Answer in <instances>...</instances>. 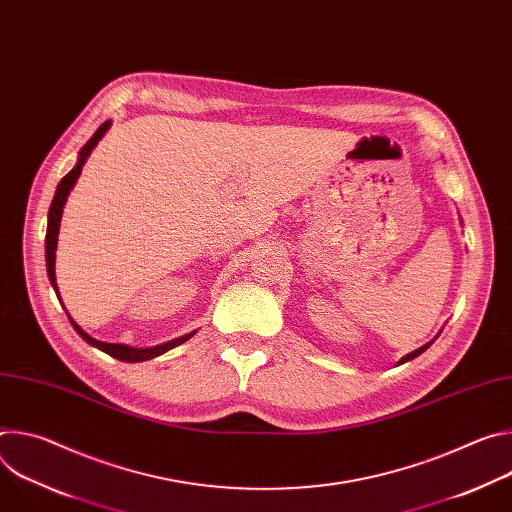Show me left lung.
<instances>
[{
    "instance_id": "8db88e82",
    "label": "left lung",
    "mask_w": 512,
    "mask_h": 512,
    "mask_svg": "<svg viewBox=\"0 0 512 512\" xmlns=\"http://www.w3.org/2000/svg\"><path fill=\"white\" fill-rule=\"evenodd\" d=\"M431 344H433V340H431V342H429V344H425V346H421V348H417V350H413V352H409V354H407V356H403V358H401V362H399V364H403V362H407V360H413V358H415V356H419V354H421V352H423V350H427V348H429V346H431Z\"/></svg>"
}]
</instances>
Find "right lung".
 <instances>
[{"instance_id": "right-lung-1", "label": "right lung", "mask_w": 512, "mask_h": 512, "mask_svg": "<svg viewBox=\"0 0 512 512\" xmlns=\"http://www.w3.org/2000/svg\"><path fill=\"white\" fill-rule=\"evenodd\" d=\"M109 125H111V121H105V123L93 133V137L83 145V150L79 152V162H77V166L72 168V170L60 180V184L56 186V194H54L52 204H50V210H48V229H46V271H48L50 283H52V287H54V291H56L58 300H60V294H58L56 275H54V259H56V253H54V251H56V241H58V229H60L62 208H64V202H66L68 192L72 190V186H75V182H77L79 176H81V170H83L85 160L89 158V154L93 152V148L99 143V139L105 135V131L109 129ZM68 320H70L72 328H75V330L79 332V336H81L83 340H87L91 346H97L99 350H103V352H107V354H111L113 358L123 360V362H141V360L156 358V356L168 352L170 348H174V346H178V344H182V342H186L188 338L194 336V332H190V334H186V336H180V338H176V340L164 342V344H160V346H152V348H131V346H125V344H109V342L95 340L93 336H89V334H87L75 320H72L70 316H68Z\"/></svg>"}]
</instances>
